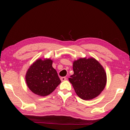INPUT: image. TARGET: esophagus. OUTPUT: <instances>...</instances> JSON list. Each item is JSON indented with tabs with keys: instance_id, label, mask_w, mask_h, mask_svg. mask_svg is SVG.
I'll return each instance as SVG.
<instances>
[{
	"instance_id": "1",
	"label": "esophagus",
	"mask_w": 130,
	"mask_h": 130,
	"mask_svg": "<svg viewBox=\"0 0 130 130\" xmlns=\"http://www.w3.org/2000/svg\"><path fill=\"white\" fill-rule=\"evenodd\" d=\"M66 80H67V78H66L65 77H62L61 78V81H65Z\"/></svg>"
}]
</instances>
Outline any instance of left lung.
<instances>
[{
  "mask_svg": "<svg viewBox=\"0 0 130 130\" xmlns=\"http://www.w3.org/2000/svg\"><path fill=\"white\" fill-rule=\"evenodd\" d=\"M74 74L69 78L79 98L89 100L98 97L105 88L107 74L104 68L92 57L80 58L73 62Z\"/></svg>",
  "mask_w": 130,
  "mask_h": 130,
  "instance_id": "8db88e82",
  "label": "left lung"
}]
</instances>
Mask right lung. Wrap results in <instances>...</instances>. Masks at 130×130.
Wrapping results in <instances>:
<instances>
[{"mask_svg":"<svg viewBox=\"0 0 130 130\" xmlns=\"http://www.w3.org/2000/svg\"><path fill=\"white\" fill-rule=\"evenodd\" d=\"M50 58H38L26 72V83L32 93L46 96L52 93L61 83L56 70L52 67Z\"/></svg>","mask_w":130,"mask_h":130,"instance_id":"right-lung-1","label":"right lung"}]
</instances>
